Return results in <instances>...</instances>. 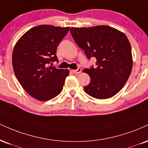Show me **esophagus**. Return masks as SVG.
Wrapping results in <instances>:
<instances>
[{
	"instance_id": "34e87169",
	"label": "esophagus",
	"mask_w": 148,
	"mask_h": 148,
	"mask_svg": "<svg viewBox=\"0 0 148 148\" xmlns=\"http://www.w3.org/2000/svg\"><path fill=\"white\" fill-rule=\"evenodd\" d=\"M73 72H74V74H80V73L81 72V69L78 68L77 69H76V70H73Z\"/></svg>"
}]
</instances>
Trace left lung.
Segmentation results:
<instances>
[{"instance_id":"obj_1","label":"left lung","mask_w":148,"mask_h":148,"mask_svg":"<svg viewBox=\"0 0 148 148\" xmlns=\"http://www.w3.org/2000/svg\"><path fill=\"white\" fill-rule=\"evenodd\" d=\"M76 43L90 59L97 58V67L84 69L90 83L84 90L91 97L106 99L114 97L125 84L132 69L131 45L122 32L107 25L72 27Z\"/></svg>"}]
</instances>
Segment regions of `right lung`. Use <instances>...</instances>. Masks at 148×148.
<instances>
[{
	"label": "right lung",
	"mask_w": 148,
	"mask_h": 148,
	"mask_svg": "<svg viewBox=\"0 0 148 148\" xmlns=\"http://www.w3.org/2000/svg\"><path fill=\"white\" fill-rule=\"evenodd\" d=\"M69 29V27L36 26L26 32L14 46V74L23 89L37 100H50L63 90L69 70L47 65L58 61L56 48Z\"/></svg>",
	"instance_id": "1"
}]
</instances>
